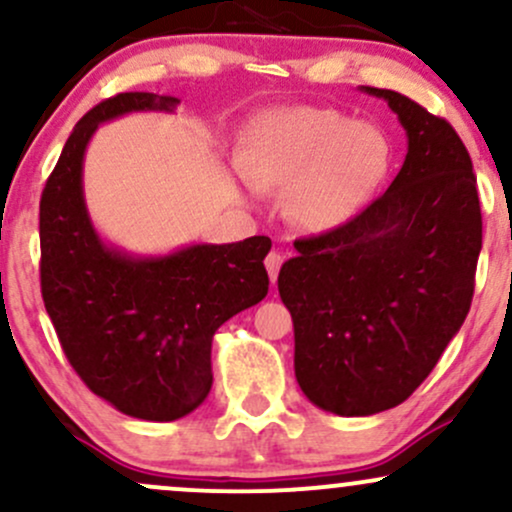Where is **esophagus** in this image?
<instances>
[{
	"label": "esophagus",
	"mask_w": 512,
	"mask_h": 512,
	"mask_svg": "<svg viewBox=\"0 0 512 512\" xmlns=\"http://www.w3.org/2000/svg\"><path fill=\"white\" fill-rule=\"evenodd\" d=\"M281 262H284V255H281V252H276V250H272L267 255V260H264V267H267V272H269V279H272V284L276 281V274H279V269H281Z\"/></svg>",
	"instance_id": "1"
}]
</instances>
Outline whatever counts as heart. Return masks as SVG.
Returning a JSON list of instances; mask_svg holds the SVG:
<instances>
[{"label":"heart","instance_id":"b5f03b06","mask_svg":"<svg viewBox=\"0 0 512 512\" xmlns=\"http://www.w3.org/2000/svg\"><path fill=\"white\" fill-rule=\"evenodd\" d=\"M240 163L252 190H289V211L303 228L334 231L385 185L392 144L380 127L339 110L284 105L250 122Z\"/></svg>","mask_w":512,"mask_h":512}]
</instances>
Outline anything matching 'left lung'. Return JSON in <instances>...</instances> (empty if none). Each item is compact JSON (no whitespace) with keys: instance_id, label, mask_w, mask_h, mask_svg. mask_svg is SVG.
Listing matches in <instances>:
<instances>
[{"instance_id":"left-lung-1","label":"left lung","mask_w":512,"mask_h":512,"mask_svg":"<svg viewBox=\"0 0 512 512\" xmlns=\"http://www.w3.org/2000/svg\"><path fill=\"white\" fill-rule=\"evenodd\" d=\"M407 132L397 178L354 221L293 243L279 296L293 320L303 395L339 416L402 404L460 332L481 252L472 158L443 117L387 88Z\"/></svg>"}]
</instances>
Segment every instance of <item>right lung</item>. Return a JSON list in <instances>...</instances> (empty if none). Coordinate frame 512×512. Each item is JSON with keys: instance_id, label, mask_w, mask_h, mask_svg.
<instances>
[{"instance_id": "add662e5", "label": "right lung", "mask_w": 512, "mask_h": 512, "mask_svg": "<svg viewBox=\"0 0 512 512\" xmlns=\"http://www.w3.org/2000/svg\"><path fill=\"white\" fill-rule=\"evenodd\" d=\"M178 103L144 91L98 103L40 197V289L64 354L93 395L144 421L182 419L207 399L216 330L269 289L267 236L132 255L105 243L88 216L84 156L98 125Z\"/></svg>"}]
</instances>
